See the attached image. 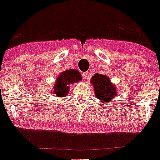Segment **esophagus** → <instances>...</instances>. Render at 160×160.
I'll list each match as a JSON object with an SVG mask.
<instances>
[{
	"label": "esophagus",
	"instance_id": "34e87169",
	"mask_svg": "<svg viewBox=\"0 0 160 160\" xmlns=\"http://www.w3.org/2000/svg\"><path fill=\"white\" fill-rule=\"evenodd\" d=\"M82 76H83V79H84V80H86L87 77H88V72H83L82 73Z\"/></svg>",
	"mask_w": 160,
	"mask_h": 160
}]
</instances>
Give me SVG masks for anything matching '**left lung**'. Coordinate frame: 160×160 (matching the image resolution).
<instances>
[{"label": "left lung", "instance_id": "obj_1", "mask_svg": "<svg viewBox=\"0 0 160 160\" xmlns=\"http://www.w3.org/2000/svg\"><path fill=\"white\" fill-rule=\"evenodd\" d=\"M90 83L94 89L96 98L98 99L102 105L112 102L117 95V87L111 82V78L108 77V76L103 74H94L91 78Z\"/></svg>", "mask_w": 160, "mask_h": 160}]
</instances>
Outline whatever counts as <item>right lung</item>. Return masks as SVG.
<instances>
[{
    "label": "right lung",
    "mask_w": 160,
    "mask_h": 160,
    "mask_svg": "<svg viewBox=\"0 0 160 160\" xmlns=\"http://www.w3.org/2000/svg\"><path fill=\"white\" fill-rule=\"evenodd\" d=\"M81 80V75L76 69L66 70L55 79L54 84L50 91L51 93L58 98L66 97L69 92L70 84L79 82Z\"/></svg>",
    "instance_id": "add662e5"
}]
</instances>
